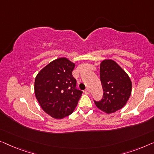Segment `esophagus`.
Instances as JSON below:
<instances>
[{"mask_svg":"<svg viewBox=\"0 0 154 154\" xmlns=\"http://www.w3.org/2000/svg\"><path fill=\"white\" fill-rule=\"evenodd\" d=\"M84 93L86 94H88H88H90V90H89V88H86V90L84 91Z\"/></svg>","mask_w":154,"mask_h":154,"instance_id":"1","label":"esophagus"}]
</instances>
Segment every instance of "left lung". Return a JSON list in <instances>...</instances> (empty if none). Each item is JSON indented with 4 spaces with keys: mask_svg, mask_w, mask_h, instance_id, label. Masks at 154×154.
<instances>
[{
    "mask_svg": "<svg viewBox=\"0 0 154 154\" xmlns=\"http://www.w3.org/2000/svg\"><path fill=\"white\" fill-rule=\"evenodd\" d=\"M100 75L104 93L102 100L94 102L105 113H114L127 104L131 94V81L125 71L111 59L102 61Z\"/></svg>",
    "mask_w": 154,
    "mask_h": 154,
    "instance_id": "1",
    "label": "left lung"
}]
</instances>
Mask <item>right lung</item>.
Returning a JSON list of instances; mask_svg holds the SVG:
<instances>
[{
    "instance_id": "add662e5",
    "label": "right lung",
    "mask_w": 154,
    "mask_h": 154,
    "mask_svg": "<svg viewBox=\"0 0 154 154\" xmlns=\"http://www.w3.org/2000/svg\"><path fill=\"white\" fill-rule=\"evenodd\" d=\"M75 63L65 57L52 61L36 75L34 93L45 113L56 119L69 116L83 92L76 88L72 76Z\"/></svg>"
}]
</instances>
